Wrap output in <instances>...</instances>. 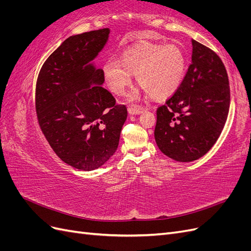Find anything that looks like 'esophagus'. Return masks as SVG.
Here are the masks:
<instances>
[{
	"instance_id": "obj_1",
	"label": "esophagus",
	"mask_w": 251,
	"mask_h": 251,
	"mask_svg": "<svg viewBox=\"0 0 251 251\" xmlns=\"http://www.w3.org/2000/svg\"><path fill=\"white\" fill-rule=\"evenodd\" d=\"M127 111L131 114V115H138V114H140L143 111V108L138 107V105H133V107L128 108Z\"/></svg>"
}]
</instances>
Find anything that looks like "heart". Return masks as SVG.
<instances>
[{"mask_svg":"<svg viewBox=\"0 0 251 251\" xmlns=\"http://www.w3.org/2000/svg\"><path fill=\"white\" fill-rule=\"evenodd\" d=\"M186 68L184 52L175 45L142 43L126 50L120 58L109 59L102 68L103 78L114 94L126 93L132 82V74L141 89L128 95L135 100L141 92L162 100L176 92L183 79Z\"/></svg>","mask_w":251,"mask_h":251,"instance_id":"b5f03b06","label":"heart"}]
</instances>
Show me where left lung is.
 Segmentation results:
<instances>
[{"label": "left lung", "mask_w": 251, "mask_h": 251, "mask_svg": "<svg viewBox=\"0 0 251 251\" xmlns=\"http://www.w3.org/2000/svg\"><path fill=\"white\" fill-rule=\"evenodd\" d=\"M185 76L157 109L155 140L164 155L180 162L204 156L221 134L230 104L229 81L216 52L192 40Z\"/></svg>", "instance_id": "8db88e82"}]
</instances>
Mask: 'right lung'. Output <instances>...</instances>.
Returning a JSON list of instances; mask_svg holds the SVG:
<instances>
[{"label": "right lung", "mask_w": 251, "mask_h": 251, "mask_svg": "<svg viewBox=\"0 0 251 251\" xmlns=\"http://www.w3.org/2000/svg\"><path fill=\"white\" fill-rule=\"evenodd\" d=\"M109 28L68 37L44 63L35 89L39 125L64 162L81 171L100 168L115 153L127 117L107 89L101 69L91 63Z\"/></svg>", "instance_id": "right-lung-1"}]
</instances>
